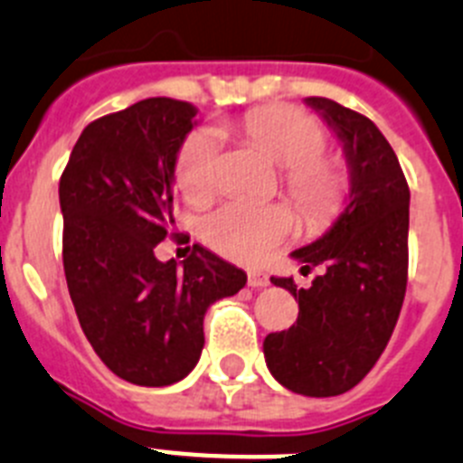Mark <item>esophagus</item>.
<instances>
[{
  "instance_id": "1",
  "label": "esophagus",
  "mask_w": 463,
  "mask_h": 463,
  "mask_svg": "<svg viewBox=\"0 0 463 463\" xmlns=\"http://www.w3.org/2000/svg\"><path fill=\"white\" fill-rule=\"evenodd\" d=\"M268 284H270L268 275H263V272H249V287L251 288H265Z\"/></svg>"
}]
</instances>
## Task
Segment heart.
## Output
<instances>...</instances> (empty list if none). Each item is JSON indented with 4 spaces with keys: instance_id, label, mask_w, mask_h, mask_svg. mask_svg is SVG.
<instances>
[{
    "instance_id": "1",
    "label": "heart",
    "mask_w": 463,
    "mask_h": 463,
    "mask_svg": "<svg viewBox=\"0 0 463 463\" xmlns=\"http://www.w3.org/2000/svg\"><path fill=\"white\" fill-rule=\"evenodd\" d=\"M232 130L281 165V184L309 226H326L340 214L349 176L337 160L321 156L326 135L315 118L291 107L247 111ZM176 184L193 203H204L221 186V142L216 132L195 130L176 156ZM296 228V216L281 203H226L204 219L209 247L240 263H260Z\"/></svg>"
}]
</instances>
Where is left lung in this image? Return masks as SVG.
<instances>
[{
    "instance_id": "1",
    "label": "left lung",
    "mask_w": 463,
    "mask_h": 463,
    "mask_svg": "<svg viewBox=\"0 0 463 463\" xmlns=\"http://www.w3.org/2000/svg\"><path fill=\"white\" fill-rule=\"evenodd\" d=\"M343 142L349 170L345 209L319 240L291 251L300 272L324 265L312 287L270 277L298 300L288 331L263 340L268 371L303 396L356 387L387 347L408 284L410 188L399 158L371 118L326 98H305Z\"/></svg>"
}]
</instances>
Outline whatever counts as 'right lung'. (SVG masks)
I'll return each instance as SVG.
<instances>
[{
	"instance_id": "right-lung-1",
	"label": "right lung",
	"mask_w": 463,
	"mask_h": 463,
	"mask_svg": "<svg viewBox=\"0 0 463 463\" xmlns=\"http://www.w3.org/2000/svg\"><path fill=\"white\" fill-rule=\"evenodd\" d=\"M195 107L148 98L92 120L60 176L62 263L88 343L120 380L167 387L184 380L204 347L209 305L235 296L244 270L193 244L156 259L175 226V167Z\"/></svg>"
}]
</instances>
